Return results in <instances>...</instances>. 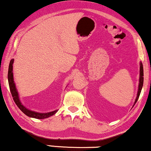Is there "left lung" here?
<instances>
[{
	"label": "left lung",
	"instance_id": "1",
	"mask_svg": "<svg viewBox=\"0 0 151 151\" xmlns=\"http://www.w3.org/2000/svg\"><path fill=\"white\" fill-rule=\"evenodd\" d=\"M139 85H138V91L137 93V97H136L135 102H134V105L135 104V103L137 102V101L139 98L140 93H141L142 86H143V83H144V69H143V65H142V62L139 63Z\"/></svg>",
	"mask_w": 151,
	"mask_h": 151
}]
</instances>
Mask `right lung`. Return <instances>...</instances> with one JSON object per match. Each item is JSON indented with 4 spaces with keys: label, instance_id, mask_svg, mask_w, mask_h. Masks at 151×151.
I'll use <instances>...</instances> for the list:
<instances>
[{
    "label": "right lung",
    "instance_id": "add662e5",
    "mask_svg": "<svg viewBox=\"0 0 151 151\" xmlns=\"http://www.w3.org/2000/svg\"><path fill=\"white\" fill-rule=\"evenodd\" d=\"M14 59H12L11 61L9 63V69H8V82H9V86L10 88V91H11L12 96L13 97V99L15 102L16 104L17 105V106L20 109V111L22 112H23L26 115H27L28 117H33V118L36 119H45L47 118L52 116L55 113H57L58 110H55L51 112H47V113H39L36 112V111H34L32 110H29L27 108H26L23 104H22L21 101L20 100L19 94H18V90L16 88L15 82L14 80V74H13V64H14Z\"/></svg>",
    "mask_w": 151,
    "mask_h": 151
}]
</instances>
